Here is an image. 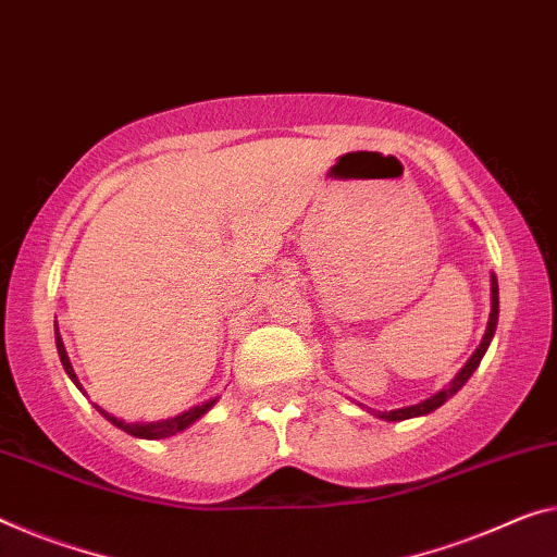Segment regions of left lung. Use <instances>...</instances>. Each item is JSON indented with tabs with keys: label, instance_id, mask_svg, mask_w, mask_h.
Listing matches in <instances>:
<instances>
[{
	"label": "left lung",
	"instance_id": "1",
	"mask_svg": "<svg viewBox=\"0 0 557 557\" xmlns=\"http://www.w3.org/2000/svg\"><path fill=\"white\" fill-rule=\"evenodd\" d=\"M495 326H498V278H495V273H491V315H487V326H485V333H483V341H481V346L473 350V356L468 358L466 366L456 373V379H453L446 388L433 393L431 398L421 400V404L393 408V410H371V413L383 418V421H408V418L433 413L435 408H441L448 398L456 396V393L466 386V381L470 379V375H473L475 368L481 366L485 350H487V346H491V341L495 336Z\"/></svg>",
	"mask_w": 557,
	"mask_h": 557
}]
</instances>
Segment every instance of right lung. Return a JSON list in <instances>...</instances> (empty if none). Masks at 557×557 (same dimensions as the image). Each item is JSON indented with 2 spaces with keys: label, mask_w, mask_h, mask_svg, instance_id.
Listing matches in <instances>:
<instances>
[{
  "label": "right lung",
  "mask_w": 557,
  "mask_h": 557,
  "mask_svg": "<svg viewBox=\"0 0 557 557\" xmlns=\"http://www.w3.org/2000/svg\"><path fill=\"white\" fill-rule=\"evenodd\" d=\"M54 338H57L59 361H62L66 375H70L74 386L84 393L82 383H79V379H76V373H74V368H72L70 356H66V348H64V341H62V336H59V329H54ZM216 400H219V398H209V400H203V404H199V406H191L189 410H182V413H176V416H171V418H161V421H149V423H129V421H122V418H116V416L107 413V410H101L99 406H97V410H99L101 416L107 418V421H109L111 425L122 428L124 433L134 435V438H144V441H161V438H171V435H176V433L186 431V428H189L191 423H196V421H199V418L207 416L209 410L213 408V404H216Z\"/></svg>",
  "instance_id": "add662e5"
}]
</instances>
